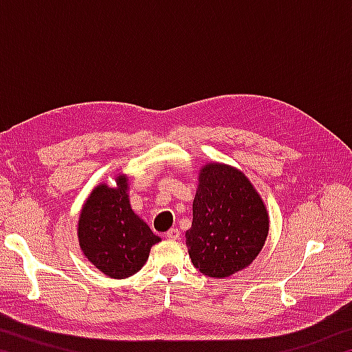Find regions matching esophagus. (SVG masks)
<instances>
[{
	"mask_svg": "<svg viewBox=\"0 0 352 352\" xmlns=\"http://www.w3.org/2000/svg\"><path fill=\"white\" fill-rule=\"evenodd\" d=\"M166 237H168L169 241H178V239H180V230H178V228H170L168 233H166Z\"/></svg>",
	"mask_w": 352,
	"mask_h": 352,
	"instance_id": "1",
	"label": "esophagus"
}]
</instances>
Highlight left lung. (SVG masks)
<instances>
[{"label": "left lung", "instance_id": "left-lung-1", "mask_svg": "<svg viewBox=\"0 0 352 352\" xmlns=\"http://www.w3.org/2000/svg\"><path fill=\"white\" fill-rule=\"evenodd\" d=\"M267 234L269 212L245 174L228 164H205L186 231L195 269L211 278L234 275L256 259Z\"/></svg>", "mask_w": 352, "mask_h": 352}]
</instances>
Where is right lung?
Returning a JSON list of instances; mask_svg holds the SVG:
<instances>
[{
  "mask_svg": "<svg viewBox=\"0 0 352 352\" xmlns=\"http://www.w3.org/2000/svg\"><path fill=\"white\" fill-rule=\"evenodd\" d=\"M80 250L104 275L124 279L148 259L160 237L136 216L129 200V178L116 177V188L98 184L82 206L77 226Z\"/></svg>",
  "mask_w": 352,
  "mask_h": 352,
  "instance_id": "1",
  "label": "right lung"
}]
</instances>
